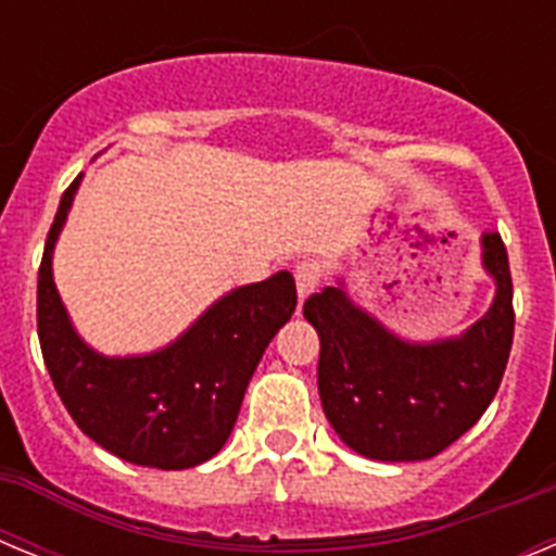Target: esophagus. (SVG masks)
<instances>
[{"label": "esophagus", "instance_id": "1", "mask_svg": "<svg viewBox=\"0 0 556 556\" xmlns=\"http://www.w3.org/2000/svg\"><path fill=\"white\" fill-rule=\"evenodd\" d=\"M320 275H323V264L317 262V258H303V262H298V267H294V283H298L301 301H306L308 294L317 289Z\"/></svg>", "mask_w": 556, "mask_h": 556}]
</instances>
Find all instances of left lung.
<instances>
[{
	"mask_svg": "<svg viewBox=\"0 0 556 556\" xmlns=\"http://www.w3.org/2000/svg\"><path fill=\"white\" fill-rule=\"evenodd\" d=\"M481 262L495 301L462 337L404 342L342 287L303 303L320 333L323 412L342 443L381 462L431 459L484 415L507 370L515 333L513 275L498 233L481 236Z\"/></svg>",
	"mask_w": 556,
	"mask_h": 556,
	"instance_id": "1",
	"label": "left lung"
}]
</instances>
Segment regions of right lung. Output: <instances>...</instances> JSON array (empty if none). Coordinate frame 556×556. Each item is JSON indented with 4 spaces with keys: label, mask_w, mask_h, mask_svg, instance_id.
<instances>
[{
    "label": "right lung",
    "mask_w": 556,
    "mask_h": 556,
    "mask_svg": "<svg viewBox=\"0 0 556 556\" xmlns=\"http://www.w3.org/2000/svg\"><path fill=\"white\" fill-rule=\"evenodd\" d=\"M80 178L63 191L38 269L43 365L72 420L97 445L144 468H194L230 437L269 339L298 306L294 278L281 269L233 289L164 351L102 356L77 337L52 281V250Z\"/></svg>",
    "instance_id": "add662e5"
}]
</instances>
